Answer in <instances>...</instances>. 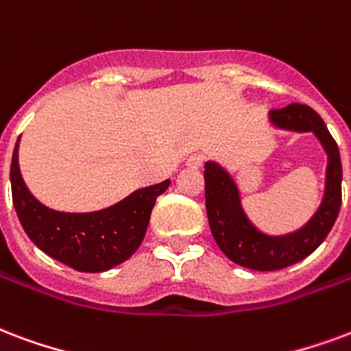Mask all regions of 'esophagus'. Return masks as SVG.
I'll use <instances>...</instances> for the list:
<instances>
[{
	"label": "esophagus",
	"mask_w": 351,
	"mask_h": 351,
	"mask_svg": "<svg viewBox=\"0 0 351 351\" xmlns=\"http://www.w3.org/2000/svg\"><path fill=\"white\" fill-rule=\"evenodd\" d=\"M202 163H204V156L202 154H191L188 158L189 167H201Z\"/></svg>",
	"instance_id": "34e87169"
}]
</instances>
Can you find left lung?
I'll list each match as a JSON object with an SVG mask.
<instances>
[{
  "label": "left lung",
  "instance_id": "1",
  "mask_svg": "<svg viewBox=\"0 0 351 351\" xmlns=\"http://www.w3.org/2000/svg\"><path fill=\"white\" fill-rule=\"evenodd\" d=\"M268 119L275 130L313 132L328 154V167L324 197L313 217L298 230L268 234L247 217L241 206L240 188L227 169L217 162L204 163L206 214L215 243L238 266L256 271L287 268L311 255L333 228L342 201L341 154L322 117L308 106L290 104L282 110L269 111Z\"/></svg>",
  "mask_w": 351,
  "mask_h": 351
}]
</instances>
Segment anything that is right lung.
<instances>
[{
    "label": "right lung",
    "mask_w": 351,
    "mask_h": 351,
    "mask_svg": "<svg viewBox=\"0 0 351 351\" xmlns=\"http://www.w3.org/2000/svg\"><path fill=\"white\" fill-rule=\"evenodd\" d=\"M18 137L10 163V188L25 234L46 255L70 268L98 274L115 268L141 245L154 202L171 180L136 189L110 208L96 212H59L33 197L20 173Z\"/></svg>",
    "instance_id": "obj_1"
}]
</instances>
